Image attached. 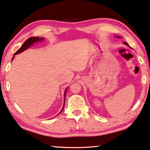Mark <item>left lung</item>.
<instances>
[{
  "label": "left lung",
  "instance_id": "left-lung-1",
  "mask_svg": "<svg viewBox=\"0 0 150 150\" xmlns=\"http://www.w3.org/2000/svg\"><path fill=\"white\" fill-rule=\"evenodd\" d=\"M116 38H120V36H116ZM124 44H126V45H128V46H129V45H128V44H127L126 42H124Z\"/></svg>",
  "mask_w": 150,
  "mask_h": 150
}]
</instances>
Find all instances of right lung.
Instances as JSON below:
<instances>
[{"instance_id": "1", "label": "right lung", "mask_w": 150, "mask_h": 150, "mask_svg": "<svg viewBox=\"0 0 150 150\" xmlns=\"http://www.w3.org/2000/svg\"><path fill=\"white\" fill-rule=\"evenodd\" d=\"M43 40H44V38H40L39 37H32V38H28L27 40H26V42H25L24 43V44H23V45H22V46L20 47V49H19L18 50H17L16 52L14 53V55H16V54H20V53H22V52H24V51L27 50L28 48L31 46V45H32L33 44H34V43H35V42H40V41H42ZM14 58V56L13 57H12V61L13 60ZM67 89L65 90V93H64V104H65V94H66V91H67ZM63 108H64V105H63V108H62V110H61V112H60L59 113L62 112V110H63Z\"/></svg>"}]
</instances>
